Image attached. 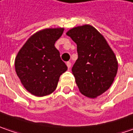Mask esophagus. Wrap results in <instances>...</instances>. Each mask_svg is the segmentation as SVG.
Returning a JSON list of instances; mask_svg holds the SVG:
<instances>
[{
    "label": "esophagus",
    "mask_w": 133,
    "mask_h": 133,
    "mask_svg": "<svg viewBox=\"0 0 133 133\" xmlns=\"http://www.w3.org/2000/svg\"><path fill=\"white\" fill-rule=\"evenodd\" d=\"M66 66H67L68 69H70V67H71V62H70V61L66 62Z\"/></svg>",
    "instance_id": "obj_1"
}]
</instances>
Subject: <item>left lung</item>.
Here are the masks:
<instances>
[{
  "mask_svg": "<svg viewBox=\"0 0 133 133\" xmlns=\"http://www.w3.org/2000/svg\"><path fill=\"white\" fill-rule=\"evenodd\" d=\"M66 35L77 44L78 59L72 68L82 94L94 98L110 88L118 71V61L102 35L90 25L75 27Z\"/></svg>",
  "mask_w": 133,
  "mask_h": 133,
  "instance_id": "obj_1",
  "label": "left lung"
}]
</instances>
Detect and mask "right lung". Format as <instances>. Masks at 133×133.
Wrapping results in <instances>:
<instances>
[{
    "label": "right lung",
    "instance_id": "obj_1",
    "mask_svg": "<svg viewBox=\"0 0 133 133\" xmlns=\"http://www.w3.org/2000/svg\"><path fill=\"white\" fill-rule=\"evenodd\" d=\"M64 29H45L32 35L20 49L15 61L22 84L31 94L44 96L56 89L61 75L67 66L61 59L55 43Z\"/></svg>",
    "mask_w": 133,
    "mask_h": 133
}]
</instances>
